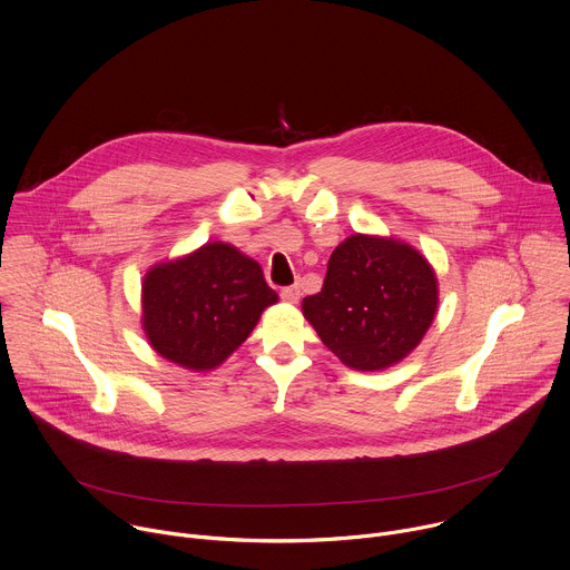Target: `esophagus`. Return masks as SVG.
Listing matches in <instances>:
<instances>
[{"instance_id":"1","label":"esophagus","mask_w":570,"mask_h":570,"mask_svg":"<svg viewBox=\"0 0 570 570\" xmlns=\"http://www.w3.org/2000/svg\"><path fill=\"white\" fill-rule=\"evenodd\" d=\"M279 295H282V299H286V302H293V304H295V302L299 299L302 291H299V286H284Z\"/></svg>"}]
</instances>
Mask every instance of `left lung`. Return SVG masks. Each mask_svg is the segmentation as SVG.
<instances>
[{
    "mask_svg": "<svg viewBox=\"0 0 570 570\" xmlns=\"http://www.w3.org/2000/svg\"><path fill=\"white\" fill-rule=\"evenodd\" d=\"M439 304L436 277L412 246L353 235L326 266L322 291L302 311L320 340L348 366L385 368L423 340Z\"/></svg>",
    "mask_w": 570,
    "mask_h": 570,
    "instance_id": "1",
    "label": "left lung"
}]
</instances>
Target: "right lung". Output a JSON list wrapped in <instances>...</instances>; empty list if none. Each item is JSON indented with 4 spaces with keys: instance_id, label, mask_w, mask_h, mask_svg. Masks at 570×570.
Listing matches in <instances>:
<instances>
[{
    "instance_id": "obj_1",
    "label": "right lung",
    "mask_w": 570,
    "mask_h": 570,
    "mask_svg": "<svg viewBox=\"0 0 570 570\" xmlns=\"http://www.w3.org/2000/svg\"><path fill=\"white\" fill-rule=\"evenodd\" d=\"M275 302L262 266L215 242L145 275L142 326L163 357L204 371L222 364Z\"/></svg>"
}]
</instances>
